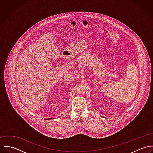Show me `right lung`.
<instances>
[{
  "mask_svg": "<svg viewBox=\"0 0 153 153\" xmlns=\"http://www.w3.org/2000/svg\"><path fill=\"white\" fill-rule=\"evenodd\" d=\"M49 119H50V118H49Z\"/></svg>",
  "mask_w": 153,
  "mask_h": 153,
  "instance_id": "1",
  "label": "right lung"
}]
</instances>
